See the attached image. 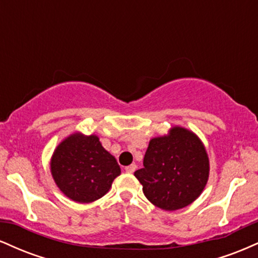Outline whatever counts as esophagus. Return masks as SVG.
I'll list each match as a JSON object with an SVG mask.
<instances>
[{"label":"esophagus","mask_w":258,"mask_h":258,"mask_svg":"<svg viewBox=\"0 0 258 258\" xmlns=\"http://www.w3.org/2000/svg\"><path fill=\"white\" fill-rule=\"evenodd\" d=\"M136 168H137V166H136V164H132L130 165V166H126L125 167V171L127 173H133L136 171Z\"/></svg>","instance_id":"1"}]
</instances>
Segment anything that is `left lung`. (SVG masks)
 Returning <instances> with one entry per match:
<instances>
[{
    "label": "left lung",
    "instance_id": "1",
    "mask_svg": "<svg viewBox=\"0 0 258 258\" xmlns=\"http://www.w3.org/2000/svg\"><path fill=\"white\" fill-rule=\"evenodd\" d=\"M143 168L135 172L153 205L166 211L183 209L199 198L209 179L210 162L195 133L174 126L150 139Z\"/></svg>",
    "mask_w": 258,
    "mask_h": 258
}]
</instances>
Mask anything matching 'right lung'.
<instances>
[{"label": "right lung", "mask_w": 258, "mask_h": 258, "mask_svg": "<svg viewBox=\"0 0 258 258\" xmlns=\"http://www.w3.org/2000/svg\"><path fill=\"white\" fill-rule=\"evenodd\" d=\"M55 184L76 203H92L110 189L121 173L116 159L106 152L96 135L73 133L55 148L51 159Z\"/></svg>", "instance_id": "right-lung-1"}]
</instances>
